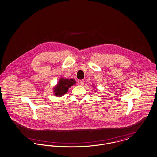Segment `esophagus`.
<instances>
[{
  "label": "esophagus",
  "instance_id": "obj_1",
  "mask_svg": "<svg viewBox=\"0 0 157 157\" xmlns=\"http://www.w3.org/2000/svg\"><path fill=\"white\" fill-rule=\"evenodd\" d=\"M80 84H81L82 85H83L84 84V80H80Z\"/></svg>",
  "mask_w": 157,
  "mask_h": 157
}]
</instances>
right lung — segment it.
Wrapping results in <instances>:
<instances>
[{
    "label": "right lung",
    "instance_id": "add662e5",
    "mask_svg": "<svg viewBox=\"0 0 157 157\" xmlns=\"http://www.w3.org/2000/svg\"><path fill=\"white\" fill-rule=\"evenodd\" d=\"M75 83V82L74 79L69 80L68 78H61L57 86L54 88V94L56 96H61L66 94L68 88Z\"/></svg>",
    "mask_w": 157,
    "mask_h": 157
}]
</instances>
